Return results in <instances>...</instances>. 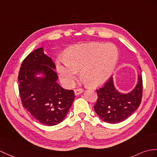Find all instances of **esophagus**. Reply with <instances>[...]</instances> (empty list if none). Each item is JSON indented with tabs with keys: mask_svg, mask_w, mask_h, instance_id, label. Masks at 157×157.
Wrapping results in <instances>:
<instances>
[{
	"mask_svg": "<svg viewBox=\"0 0 157 157\" xmlns=\"http://www.w3.org/2000/svg\"><path fill=\"white\" fill-rule=\"evenodd\" d=\"M83 92V90H82V89H80V88L76 89V90H74V93H75V96L79 95V94H82Z\"/></svg>",
	"mask_w": 157,
	"mask_h": 157,
	"instance_id": "obj_1",
	"label": "esophagus"
}]
</instances>
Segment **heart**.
Masks as SVG:
<instances>
[{
  "instance_id": "b5f03b06",
  "label": "heart",
  "mask_w": 157,
  "mask_h": 157,
  "mask_svg": "<svg viewBox=\"0 0 157 157\" xmlns=\"http://www.w3.org/2000/svg\"><path fill=\"white\" fill-rule=\"evenodd\" d=\"M65 56L57 58L56 67L65 85L72 86L78 71L81 70L83 81L96 87L110 78L118 63L119 51L112 43H90L71 47Z\"/></svg>"
}]
</instances>
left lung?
Returning a JSON list of instances; mask_svg holds the SVG:
<instances>
[{"instance_id":"8db88e82","label":"left lung","mask_w":157,"mask_h":157,"mask_svg":"<svg viewBox=\"0 0 157 157\" xmlns=\"http://www.w3.org/2000/svg\"><path fill=\"white\" fill-rule=\"evenodd\" d=\"M139 69L136 84L130 92H120L116 89L113 78L96 91L98 98L94 110L103 121L110 124L122 122L139 107L143 94V79Z\"/></svg>"}]
</instances>
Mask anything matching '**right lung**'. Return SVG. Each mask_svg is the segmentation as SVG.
<instances>
[{
  "label": "right lung",
  "instance_id": "right-lung-1",
  "mask_svg": "<svg viewBox=\"0 0 157 157\" xmlns=\"http://www.w3.org/2000/svg\"><path fill=\"white\" fill-rule=\"evenodd\" d=\"M56 67L43 47H40L24 59L18 77L23 107L47 126L63 121L75 99L74 91L65 90L57 83Z\"/></svg>",
  "mask_w": 157,
  "mask_h": 157
}]
</instances>
